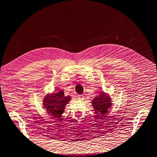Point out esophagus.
<instances>
[{"instance_id": "34e87169", "label": "esophagus", "mask_w": 157, "mask_h": 157, "mask_svg": "<svg viewBox=\"0 0 157 157\" xmlns=\"http://www.w3.org/2000/svg\"><path fill=\"white\" fill-rule=\"evenodd\" d=\"M78 98L79 100H82V99H84V96L83 95H78Z\"/></svg>"}]
</instances>
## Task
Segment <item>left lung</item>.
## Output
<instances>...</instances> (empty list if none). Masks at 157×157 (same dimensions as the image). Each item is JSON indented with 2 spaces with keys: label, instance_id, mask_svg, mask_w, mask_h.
I'll list each match as a JSON object with an SVG mask.
<instances>
[{
  "label": "left lung",
  "instance_id": "1",
  "mask_svg": "<svg viewBox=\"0 0 157 157\" xmlns=\"http://www.w3.org/2000/svg\"><path fill=\"white\" fill-rule=\"evenodd\" d=\"M92 105L94 107L96 114L105 115L111 107V99L109 96L106 95L105 93L102 92L98 96H96L94 98L92 101Z\"/></svg>",
  "mask_w": 157,
  "mask_h": 157
}]
</instances>
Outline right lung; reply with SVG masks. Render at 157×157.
I'll return each instance as SVG.
<instances>
[{
    "mask_svg": "<svg viewBox=\"0 0 157 157\" xmlns=\"http://www.w3.org/2000/svg\"><path fill=\"white\" fill-rule=\"evenodd\" d=\"M69 100L70 96H64V92L60 91L46 96L43 105L48 111V113L52 115L54 118H59L63 113L66 105Z\"/></svg>",
    "mask_w": 157,
    "mask_h": 157,
    "instance_id": "obj_1",
    "label": "right lung"
}]
</instances>
